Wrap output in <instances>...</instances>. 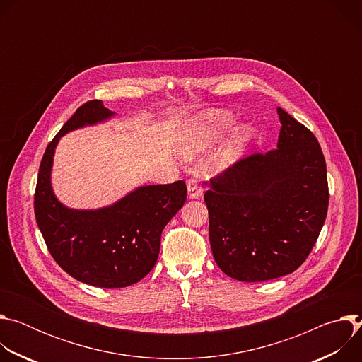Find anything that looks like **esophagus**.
Returning a JSON list of instances; mask_svg holds the SVG:
<instances>
[{
    "label": "esophagus",
    "mask_w": 362,
    "mask_h": 362,
    "mask_svg": "<svg viewBox=\"0 0 362 362\" xmlns=\"http://www.w3.org/2000/svg\"><path fill=\"white\" fill-rule=\"evenodd\" d=\"M202 193H203V190L200 187L199 177L194 176V177L189 179V182H187V196H189V199H197V197L202 196Z\"/></svg>",
    "instance_id": "34e87169"
}]
</instances>
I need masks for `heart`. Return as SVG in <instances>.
Here are the masks:
<instances>
[{
  "mask_svg": "<svg viewBox=\"0 0 362 362\" xmlns=\"http://www.w3.org/2000/svg\"><path fill=\"white\" fill-rule=\"evenodd\" d=\"M235 123L236 117L226 110H209L199 115L190 122L180 137V150L183 156L196 158L203 153H208L223 140ZM253 137L255 129L250 124L242 123L234 127L212 159L214 170L221 173L235 168L245 156Z\"/></svg>",
  "mask_w": 362,
  "mask_h": 362,
  "instance_id": "heart-1",
  "label": "heart"
}]
</instances>
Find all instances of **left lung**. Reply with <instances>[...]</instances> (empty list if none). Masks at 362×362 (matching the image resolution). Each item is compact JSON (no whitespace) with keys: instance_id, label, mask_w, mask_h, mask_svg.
<instances>
[{"instance_id":"left-lung-1","label":"left lung","mask_w":362,"mask_h":362,"mask_svg":"<svg viewBox=\"0 0 362 362\" xmlns=\"http://www.w3.org/2000/svg\"><path fill=\"white\" fill-rule=\"evenodd\" d=\"M276 112L278 148L242 159L204 193L215 261L242 282L296 271L328 212L327 165L317 137L281 107Z\"/></svg>"}]
</instances>
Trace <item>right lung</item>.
I'll list each match as a JSON object with an SVG mask.
<instances>
[{
  "label": "right lung",
  "instance_id": "add662e5",
  "mask_svg": "<svg viewBox=\"0 0 362 362\" xmlns=\"http://www.w3.org/2000/svg\"><path fill=\"white\" fill-rule=\"evenodd\" d=\"M116 116L101 100L78 107L42 156L34 196L40 232L54 261L74 279L98 288H124L156 265L160 236L186 200V185L139 186L98 209H73L51 185L57 144L67 133L106 123Z\"/></svg>",
  "mask_w": 362,
  "mask_h": 362
}]
</instances>
